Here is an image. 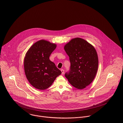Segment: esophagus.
<instances>
[{"label":"esophagus","instance_id":"1","mask_svg":"<svg viewBox=\"0 0 123 123\" xmlns=\"http://www.w3.org/2000/svg\"><path fill=\"white\" fill-rule=\"evenodd\" d=\"M61 71H62V74H63L64 73V70L62 69V70H61Z\"/></svg>","mask_w":123,"mask_h":123}]
</instances>
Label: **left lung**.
<instances>
[{"instance_id": "8db88e82", "label": "left lung", "mask_w": 123, "mask_h": 123, "mask_svg": "<svg viewBox=\"0 0 123 123\" xmlns=\"http://www.w3.org/2000/svg\"><path fill=\"white\" fill-rule=\"evenodd\" d=\"M69 57L70 69L65 76L74 87L82 89L94 80L97 72L98 60L95 48L80 38L72 39L64 48Z\"/></svg>"}]
</instances>
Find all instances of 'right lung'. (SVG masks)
Masks as SVG:
<instances>
[{"label": "right lung", "instance_id": "right-lung-1", "mask_svg": "<svg viewBox=\"0 0 123 123\" xmlns=\"http://www.w3.org/2000/svg\"><path fill=\"white\" fill-rule=\"evenodd\" d=\"M56 47V44L41 40L35 43L25 54L24 70L26 77L29 83L38 89L49 88L62 73L49 59Z\"/></svg>", "mask_w": 123, "mask_h": 123}]
</instances>
